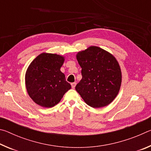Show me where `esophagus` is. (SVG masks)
<instances>
[{
    "instance_id": "obj_1",
    "label": "esophagus",
    "mask_w": 151,
    "mask_h": 151,
    "mask_svg": "<svg viewBox=\"0 0 151 151\" xmlns=\"http://www.w3.org/2000/svg\"><path fill=\"white\" fill-rule=\"evenodd\" d=\"M76 85V83H71V86H72L73 88H75Z\"/></svg>"
}]
</instances>
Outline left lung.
Listing matches in <instances>:
<instances>
[{"instance_id":"obj_1","label":"left lung","mask_w":151,"mask_h":151,"mask_svg":"<svg viewBox=\"0 0 151 151\" xmlns=\"http://www.w3.org/2000/svg\"><path fill=\"white\" fill-rule=\"evenodd\" d=\"M76 58L82 68V79L76 91L91 107L108 105L115 99L121 85V70L116 58L97 47L79 52Z\"/></svg>"}]
</instances>
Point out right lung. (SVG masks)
Listing matches in <instances>:
<instances>
[{
	"label": "right lung",
	"instance_id": "1",
	"mask_svg": "<svg viewBox=\"0 0 151 151\" xmlns=\"http://www.w3.org/2000/svg\"><path fill=\"white\" fill-rule=\"evenodd\" d=\"M64 57L42 53L35 58L27 70L25 82L28 93L35 103L50 108L59 103L71 88L60 70Z\"/></svg>",
	"mask_w": 151,
	"mask_h": 151
}]
</instances>
